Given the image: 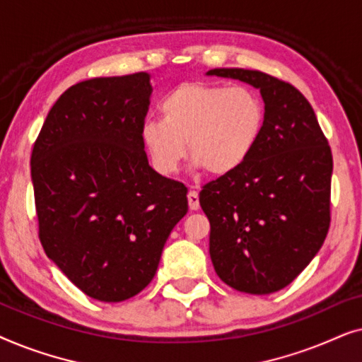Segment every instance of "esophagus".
I'll return each mask as SVG.
<instances>
[{
	"mask_svg": "<svg viewBox=\"0 0 362 362\" xmlns=\"http://www.w3.org/2000/svg\"><path fill=\"white\" fill-rule=\"evenodd\" d=\"M187 204H189L191 211L199 209V194H197V191L191 189L189 192H187Z\"/></svg>",
	"mask_w": 362,
	"mask_h": 362,
	"instance_id": "obj_1",
	"label": "esophagus"
}]
</instances>
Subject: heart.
I'll return each mask as SVG.
<instances>
[{"label":"heart","instance_id":"obj_1","mask_svg":"<svg viewBox=\"0 0 362 362\" xmlns=\"http://www.w3.org/2000/svg\"><path fill=\"white\" fill-rule=\"evenodd\" d=\"M160 117L161 122L141 128L143 146L158 171L176 173L187 145L196 166L212 176H229L259 143L265 108L250 88L185 82L163 98Z\"/></svg>","mask_w":362,"mask_h":362}]
</instances>
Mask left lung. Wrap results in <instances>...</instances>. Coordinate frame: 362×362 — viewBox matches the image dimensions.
<instances>
[{
    "label": "left lung",
    "mask_w": 362,
    "mask_h": 362,
    "mask_svg": "<svg viewBox=\"0 0 362 362\" xmlns=\"http://www.w3.org/2000/svg\"><path fill=\"white\" fill-rule=\"evenodd\" d=\"M259 88L260 140L244 166L207 182L199 202L211 222L209 254L219 279L250 295L290 285L313 260L329 229L333 156L303 93L247 69H212Z\"/></svg>",
    "instance_id": "left-lung-1"
}]
</instances>
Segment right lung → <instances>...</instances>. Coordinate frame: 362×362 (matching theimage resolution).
<instances>
[{
    "mask_svg": "<svg viewBox=\"0 0 362 362\" xmlns=\"http://www.w3.org/2000/svg\"><path fill=\"white\" fill-rule=\"evenodd\" d=\"M150 74L97 77L67 88L31 155L44 252L77 288L123 301L156 274L187 189L148 163L141 128Z\"/></svg>",
    "mask_w": 362,
    "mask_h": 362,
    "instance_id": "add662e5",
    "label": "right lung"
}]
</instances>
